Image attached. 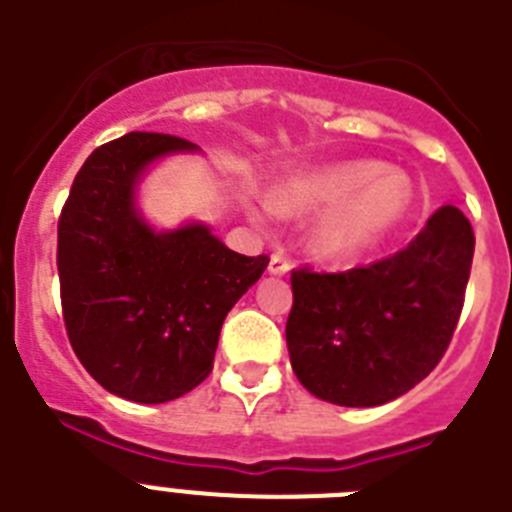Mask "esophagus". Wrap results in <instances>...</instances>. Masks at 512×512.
Here are the masks:
<instances>
[{
    "label": "esophagus",
    "instance_id": "1",
    "mask_svg": "<svg viewBox=\"0 0 512 512\" xmlns=\"http://www.w3.org/2000/svg\"><path fill=\"white\" fill-rule=\"evenodd\" d=\"M292 269V261L284 256V253H271V261H269V271L271 274H277V277H282V274H287V271Z\"/></svg>",
    "mask_w": 512,
    "mask_h": 512
}]
</instances>
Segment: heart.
I'll return each mask as SVG.
<instances>
[{
    "mask_svg": "<svg viewBox=\"0 0 512 512\" xmlns=\"http://www.w3.org/2000/svg\"><path fill=\"white\" fill-rule=\"evenodd\" d=\"M413 202L410 179L382 171L372 161L320 166L277 189V207L289 215L333 210L315 230V251L325 259H348L377 243L400 223Z\"/></svg>",
    "mask_w": 512,
    "mask_h": 512,
    "instance_id": "b5f03b06",
    "label": "heart"
}]
</instances>
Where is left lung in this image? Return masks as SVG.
<instances>
[{"instance_id": "8db88e82", "label": "left lung", "mask_w": 512, "mask_h": 512, "mask_svg": "<svg viewBox=\"0 0 512 512\" xmlns=\"http://www.w3.org/2000/svg\"><path fill=\"white\" fill-rule=\"evenodd\" d=\"M472 256V225L446 205L387 259L338 274L292 271L287 348L302 387L346 408L413 390L449 348Z\"/></svg>"}]
</instances>
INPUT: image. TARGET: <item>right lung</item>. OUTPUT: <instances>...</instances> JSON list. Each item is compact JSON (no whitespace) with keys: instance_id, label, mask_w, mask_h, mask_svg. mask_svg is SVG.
Returning a JSON list of instances; mask_svg holds the SVG:
<instances>
[{"instance_id":"right-lung-1","label":"right lung","mask_w":512,"mask_h":512,"mask_svg":"<svg viewBox=\"0 0 512 512\" xmlns=\"http://www.w3.org/2000/svg\"><path fill=\"white\" fill-rule=\"evenodd\" d=\"M164 133L99 146L58 217V279L71 348L104 390L158 405L212 372L230 307L269 256H243L205 225L156 233L135 210V184L156 158L194 151Z\"/></svg>"}]
</instances>
